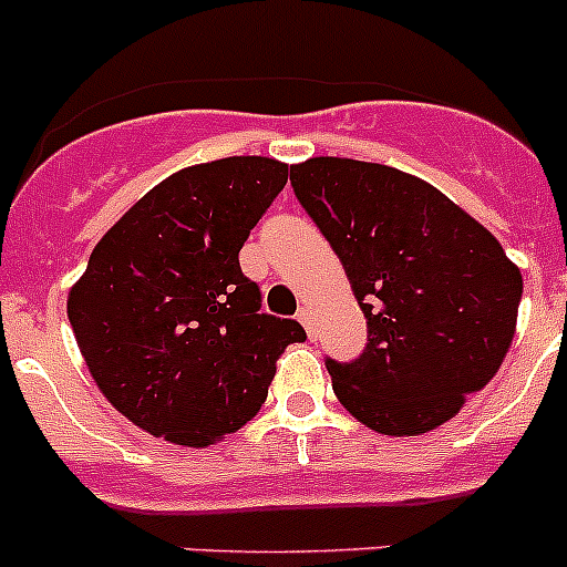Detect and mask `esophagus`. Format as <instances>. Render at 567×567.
I'll return each instance as SVG.
<instances>
[{"label":"esophagus","mask_w":567,"mask_h":567,"mask_svg":"<svg viewBox=\"0 0 567 567\" xmlns=\"http://www.w3.org/2000/svg\"><path fill=\"white\" fill-rule=\"evenodd\" d=\"M296 318H299L301 327H305L307 334H310V338H312V312H310V307H299Z\"/></svg>","instance_id":"obj_1"}]
</instances>
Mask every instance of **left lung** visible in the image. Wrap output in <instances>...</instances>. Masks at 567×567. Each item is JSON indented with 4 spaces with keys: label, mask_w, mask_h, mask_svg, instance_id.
Segmentation results:
<instances>
[{
    "label": "left lung",
    "mask_w": 567,
    "mask_h": 567,
    "mask_svg": "<svg viewBox=\"0 0 567 567\" xmlns=\"http://www.w3.org/2000/svg\"><path fill=\"white\" fill-rule=\"evenodd\" d=\"M290 185L368 321L357 360H327L340 404L382 435L446 423L513 343L520 271L480 221L399 168L312 157Z\"/></svg>",
    "instance_id": "left-lung-1"
}]
</instances>
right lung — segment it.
<instances>
[{"mask_svg": "<svg viewBox=\"0 0 567 567\" xmlns=\"http://www.w3.org/2000/svg\"><path fill=\"white\" fill-rule=\"evenodd\" d=\"M288 166L224 157L177 172L118 218L69 293L76 346L104 399L135 426L202 449L251 421L293 318L260 312L240 249Z\"/></svg>", "mask_w": 567, "mask_h": 567, "instance_id": "obj_1", "label": "right lung"}]
</instances>
